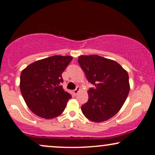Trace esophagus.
Segmentation results:
<instances>
[{
	"mask_svg": "<svg viewBox=\"0 0 155 155\" xmlns=\"http://www.w3.org/2000/svg\"><path fill=\"white\" fill-rule=\"evenodd\" d=\"M80 89L79 87H76L75 90H73V94H74V95H76V94H77L78 93V92H79V91H80Z\"/></svg>",
	"mask_w": 155,
	"mask_h": 155,
	"instance_id": "esophagus-1",
	"label": "esophagus"
}]
</instances>
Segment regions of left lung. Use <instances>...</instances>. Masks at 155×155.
Here are the masks:
<instances>
[{
  "label": "left lung",
  "instance_id": "8db88e82",
  "mask_svg": "<svg viewBox=\"0 0 155 155\" xmlns=\"http://www.w3.org/2000/svg\"><path fill=\"white\" fill-rule=\"evenodd\" d=\"M78 63L88 82L95 86L88 90L87 102L81 107L92 121H105L124 105L130 91L128 74L116 61L97 56H80Z\"/></svg>",
  "mask_w": 155,
  "mask_h": 155
}]
</instances>
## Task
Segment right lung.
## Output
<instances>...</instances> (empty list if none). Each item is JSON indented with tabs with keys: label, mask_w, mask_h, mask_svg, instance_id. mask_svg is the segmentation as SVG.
<instances>
[{
	"label": "right lung",
	"mask_w": 155,
	"mask_h": 155,
	"mask_svg": "<svg viewBox=\"0 0 155 155\" xmlns=\"http://www.w3.org/2000/svg\"><path fill=\"white\" fill-rule=\"evenodd\" d=\"M72 56H53L35 61L23 70L20 87L29 109L36 115L50 119L61 115L71 94L61 83L62 73Z\"/></svg>",
	"instance_id": "right-lung-1"
}]
</instances>
